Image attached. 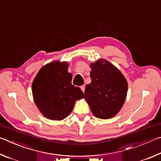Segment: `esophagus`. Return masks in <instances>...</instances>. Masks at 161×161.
I'll use <instances>...</instances> for the list:
<instances>
[{"label":"esophagus","instance_id":"esophagus-1","mask_svg":"<svg viewBox=\"0 0 161 161\" xmlns=\"http://www.w3.org/2000/svg\"><path fill=\"white\" fill-rule=\"evenodd\" d=\"M80 88H81V90H82V92H84V89H85V86H81Z\"/></svg>","mask_w":161,"mask_h":161}]
</instances>
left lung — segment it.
<instances>
[{
    "label": "left lung",
    "mask_w": 161,
    "mask_h": 161,
    "mask_svg": "<svg viewBox=\"0 0 161 161\" xmlns=\"http://www.w3.org/2000/svg\"><path fill=\"white\" fill-rule=\"evenodd\" d=\"M92 81L86 86L84 99L95 117L116 116L126 98L128 83L118 68L103 59L90 64Z\"/></svg>",
    "instance_id": "1"
}]
</instances>
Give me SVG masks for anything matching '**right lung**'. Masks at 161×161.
Here are the masks:
<instances>
[{
    "mask_svg": "<svg viewBox=\"0 0 161 161\" xmlns=\"http://www.w3.org/2000/svg\"><path fill=\"white\" fill-rule=\"evenodd\" d=\"M67 62L54 61L43 66L32 84L34 102L43 116L51 120H62L72 112L76 101L84 93L72 84Z\"/></svg>",
    "mask_w": 161,
    "mask_h": 161,
    "instance_id": "obj_1",
    "label": "right lung"
}]
</instances>
